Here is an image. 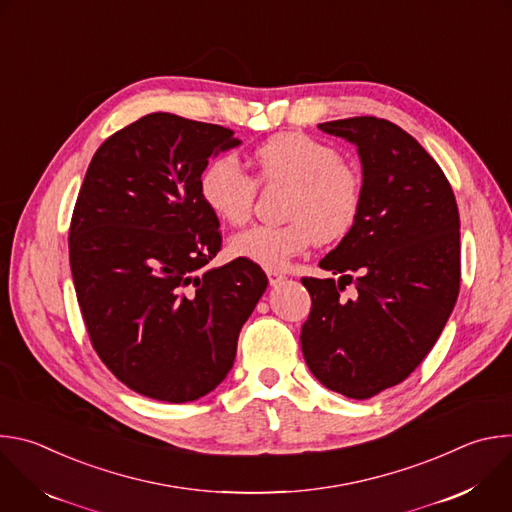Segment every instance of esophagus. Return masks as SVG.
I'll return each mask as SVG.
<instances>
[{"label":"esophagus","instance_id":"1","mask_svg":"<svg viewBox=\"0 0 512 512\" xmlns=\"http://www.w3.org/2000/svg\"><path fill=\"white\" fill-rule=\"evenodd\" d=\"M265 273H267V277H269V283L271 285H277V283H281L283 281V273L281 271H277V269H265Z\"/></svg>","mask_w":512,"mask_h":512}]
</instances>
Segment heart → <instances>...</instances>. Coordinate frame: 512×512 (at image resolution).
Returning a JSON list of instances; mask_svg holds the SVG:
<instances>
[{"label": "heart", "instance_id": "1", "mask_svg": "<svg viewBox=\"0 0 512 512\" xmlns=\"http://www.w3.org/2000/svg\"><path fill=\"white\" fill-rule=\"evenodd\" d=\"M261 184L287 186V223L255 225L231 239L233 257L263 267H283L318 243L342 241L358 223L364 202L362 174L342 160L334 145L300 131L277 133L251 154ZM204 206L231 227L245 225L253 212L257 181L233 156L214 158L200 174Z\"/></svg>", "mask_w": 512, "mask_h": 512}]
</instances>
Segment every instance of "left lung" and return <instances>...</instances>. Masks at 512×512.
<instances>
[{
    "mask_svg": "<svg viewBox=\"0 0 512 512\" xmlns=\"http://www.w3.org/2000/svg\"><path fill=\"white\" fill-rule=\"evenodd\" d=\"M356 143L364 202L356 227L304 277L312 308L302 352L314 377L350 399L405 381L440 338L460 291V214L454 190L419 141L379 117L318 125ZM354 282L357 296L341 291Z\"/></svg>",
    "mask_w": 512,
    "mask_h": 512,
    "instance_id": "8db88e82",
    "label": "left lung"
}]
</instances>
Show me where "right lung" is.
Wrapping results in <instances>:
<instances>
[{
    "instance_id": "obj_1",
    "label": "right lung",
    "mask_w": 512,
    "mask_h": 512,
    "mask_svg": "<svg viewBox=\"0 0 512 512\" xmlns=\"http://www.w3.org/2000/svg\"><path fill=\"white\" fill-rule=\"evenodd\" d=\"M241 141L223 125L150 113L95 152L68 229V257L87 334L131 391L188 403L221 385L267 287L257 263L221 251L200 174Z\"/></svg>"
}]
</instances>
